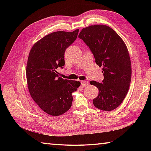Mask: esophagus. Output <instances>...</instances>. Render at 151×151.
<instances>
[{"label": "esophagus", "mask_w": 151, "mask_h": 151, "mask_svg": "<svg viewBox=\"0 0 151 151\" xmlns=\"http://www.w3.org/2000/svg\"><path fill=\"white\" fill-rule=\"evenodd\" d=\"M81 85L83 87H86V86H88V82L86 81H81Z\"/></svg>", "instance_id": "esophagus-1"}]
</instances>
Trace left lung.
I'll return each mask as SVG.
<instances>
[{
	"label": "left lung",
	"instance_id": "1",
	"mask_svg": "<svg viewBox=\"0 0 151 151\" xmlns=\"http://www.w3.org/2000/svg\"><path fill=\"white\" fill-rule=\"evenodd\" d=\"M78 37L89 47L96 63L102 67L104 77L102 82H89L99 89L98 96L93 100V103L101 110H114L126 97L132 76L126 44L111 28L104 24L82 28Z\"/></svg>",
	"mask_w": 151,
	"mask_h": 151
}]
</instances>
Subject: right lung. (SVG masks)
Returning a JSON list of instances; mask_svg holds the SVG:
<instances>
[{"mask_svg":"<svg viewBox=\"0 0 151 151\" xmlns=\"http://www.w3.org/2000/svg\"><path fill=\"white\" fill-rule=\"evenodd\" d=\"M71 32L57 31L47 35L32 47L27 64V81L32 98L45 113L58 116L71 107L72 93L81 82L59 77L56 69L65 65V49L77 37Z\"/></svg>","mask_w":151,"mask_h":151,"instance_id":"add662e5","label":"right lung"}]
</instances>
